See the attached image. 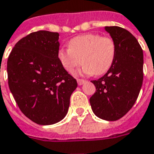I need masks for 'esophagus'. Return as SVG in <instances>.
<instances>
[{
    "mask_svg": "<svg viewBox=\"0 0 154 154\" xmlns=\"http://www.w3.org/2000/svg\"><path fill=\"white\" fill-rule=\"evenodd\" d=\"M85 82H86V81L83 80V79H77V83H78V85H82L84 84Z\"/></svg>",
    "mask_w": 154,
    "mask_h": 154,
    "instance_id": "esophagus-1",
    "label": "esophagus"
}]
</instances>
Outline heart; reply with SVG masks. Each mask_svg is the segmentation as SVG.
Returning a JSON list of instances; mask_svg holds the SVG:
<instances>
[{
    "mask_svg": "<svg viewBox=\"0 0 154 154\" xmlns=\"http://www.w3.org/2000/svg\"><path fill=\"white\" fill-rule=\"evenodd\" d=\"M117 53V46L112 38L99 34L88 33L76 36L69 42V48L60 49L58 59L69 73L85 63L81 72L101 76L110 69Z\"/></svg>",
    "mask_w": 154,
    "mask_h": 154,
    "instance_id": "heart-1",
    "label": "heart"
}]
</instances>
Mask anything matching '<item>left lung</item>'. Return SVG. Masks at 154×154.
Masks as SVG:
<instances>
[{
	"instance_id": "8db88e82",
	"label": "left lung",
	"mask_w": 154,
	"mask_h": 154,
	"mask_svg": "<svg viewBox=\"0 0 154 154\" xmlns=\"http://www.w3.org/2000/svg\"><path fill=\"white\" fill-rule=\"evenodd\" d=\"M117 46L114 62L103 77L92 81L96 92L90 97L94 114L116 121L133 107L143 80V53L132 33L119 26H105Z\"/></svg>"
}]
</instances>
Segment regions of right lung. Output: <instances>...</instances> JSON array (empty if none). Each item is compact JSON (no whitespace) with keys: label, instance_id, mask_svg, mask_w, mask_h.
Returning a JSON list of instances; mask_svg holds the SVG:
<instances>
[{"label":"right lung","instance_id":"1","mask_svg":"<svg viewBox=\"0 0 154 154\" xmlns=\"http://www.w3.org/2000/svg\"><path fill=\"white\" fill-rule=\"evenodd\" d=\"M58 39L57 32H32L15 45L7 60L11 92L23 114L40 125L65 118L77 87L59 61Z\"/></svg>","mask_w":154,"mask_h":154}]
</instances>
